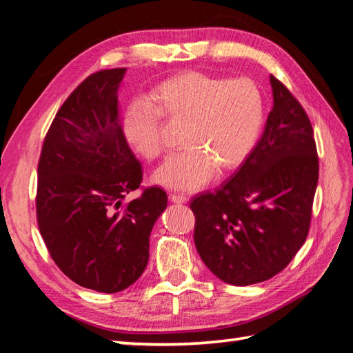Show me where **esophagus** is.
Instances as JSON below:
<instances>
[{
    "instance_id": "obj_1",
    "label": "esophagus",
    "mask_w": 353,
    "mask_h": 353,
    "mask_svg": "<svg viewBox=\"0 0 353 353\" xmlns=\"http://www.w3.org/2000/svg\"><path fill=\"white\" fill-rule=\"evenodd\" d=\"M170 201L174 203H185L189 201V198H187L185 194H170Z\"/></svg>"
}]
</instances>
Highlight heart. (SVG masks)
Returning a JSON list of instances; mask_svg holds the SVG:
<instances>
[{"mask_svg":"<svg viewBox=\"0 0 353 353\" xmlns=\"http://www.w3.org/2000/svg\"><path fill=\"white\" fill-rule=\"evenodd\" d=\"M160 116L184 123L183 151L155 172L168 189L192 192L205 185L216 169H237L255 148L264 122L261 90L249 78L183 72L151 90L148 103L137 101L123 116L127 142L145 160L164 151Z\"/></svg>","mask_w":353,"mask_h":353,"instance_id":"1","label":"heart"}]
</instances>
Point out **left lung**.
<instances>
[{
	"instance_id": "left-lung-1",
	"label": "left lung",
	"mask_w": 353,
	"mask_h": 353,
	"mask_svg": "<svg viewBox=\"0 0 353 353\" xmlns=\"http://www.w3.org/2000/svg\"><path fill=\"white\" fill-rule=\"evenodd\" d=\"M273 107L261 139L214 193L193 198L194 245L223 283L250 285L283 270L307 240L319 159L311 122L270 75Z\"/></svg>"
}]
</instances>
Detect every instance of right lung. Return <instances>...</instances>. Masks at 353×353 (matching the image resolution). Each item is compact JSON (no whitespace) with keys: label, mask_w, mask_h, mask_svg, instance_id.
<instances>
[{"label":"right lung","mask_w":353,"mask_h":353,"mask_svg":"<svg viewBox=\"0 0 353 353\" xmlns=\"http://www.w3.org/2000/svg\"><path fill=\"white\" fill-rule=\"evenodd\" d=\"M125 68L92 74L60 107L37 166V223L52 260L75 284L99 293L122 292L142 275L150 237L168 194L142 183L130 150L117 93Z\"/></svg>","instance_id":"1"}]
</instances>
